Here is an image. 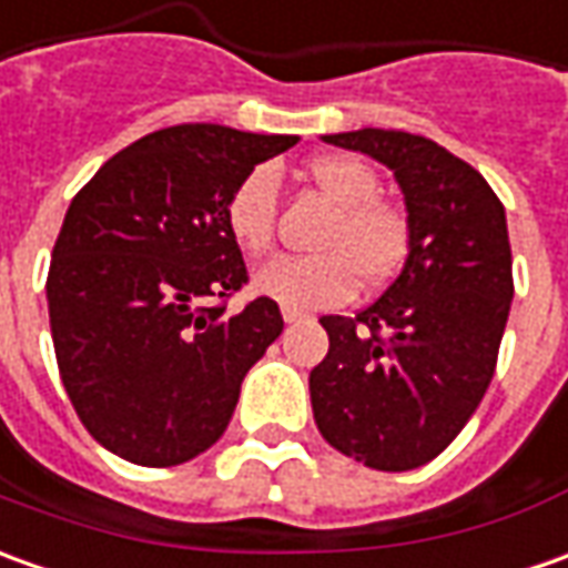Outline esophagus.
Wrapping results in <instances>:
<instances>
[{
	"label": "esophagus",
	"instance_id": "obj_1",
	"mask_svg": "<svg viewBox=\"0 0 568 568\" xmlns=\"http://www.w3.org/2000/svg\"><path fill=\"white\" fill-rule=\"evenodd\" d=\"M283 320L285 323H301L304 314H301V311H292V307H283Z\"/></svg>",
	"mask_w": 568,
	"mask_h": 568
}]
</instances>
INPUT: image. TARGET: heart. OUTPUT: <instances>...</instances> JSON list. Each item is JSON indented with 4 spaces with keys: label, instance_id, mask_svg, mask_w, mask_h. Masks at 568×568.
Masks as SVG:
<instances>
[{
    "label": "heart",
    "instance_id": "obj_1",
    "mask_svg": "<svg viewBox=\"0 0 568 568\" xmlns=\"http://www.w3.org/2000/svg\"><path fill=\"white\" fill-rule=\"evenodd\" d=\"M311 180L335 204V217L304 257H273L254 270V288L292 311L333 307L354 295L357 283H388L407 257L410 226L397 204L379 199L376 171L351 154L311 161ZM226 233L245 254L267 252L276 226V173L248 171L223 204Z\"/></svg>",
    "mask_w": 568,
    "mask_h": 568
}]
</instances>
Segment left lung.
Returning a JSON list of instances; mask_svg holds the SVG:
<instances>
[{"label": "left lung", "instance_id": "8db88e82", "mask_svg": "<svg viewBox=\"0 0 568 568\" xmlns=\"http://www.w3.org/2000/svg\"><path fill=\"white\" fill-rule=\"evenodd\" d=\"M323 142L395 173L410 245L397 280L357 316H323L311 369L320 435L369 469L435 460L476 414L510 316L507 214L485 176L438 142L364 126Z\"/></svg>", "mask_w": 568, "mask_h": 568}]
</instances>
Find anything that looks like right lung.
Instances as JSON below:
<instances>
[{"label": "right lung", "instance_id": "1", "mask_svg": "<svg viewBox=\"0 0 568 568\" xmlns=\"http://www.w3.org/2000/svg\"><path fill=\"white\" fill-rule=\"evenodd\" d=\"M298 136L180 123L136 139L73 195L45 298L73 410L111 454L176 466L230 426L245 373L283 333L273 298L226 304L248 270L223 204Z\"/></svg>", "mask_w": 568, "mask_h": 568}]
</instances>
